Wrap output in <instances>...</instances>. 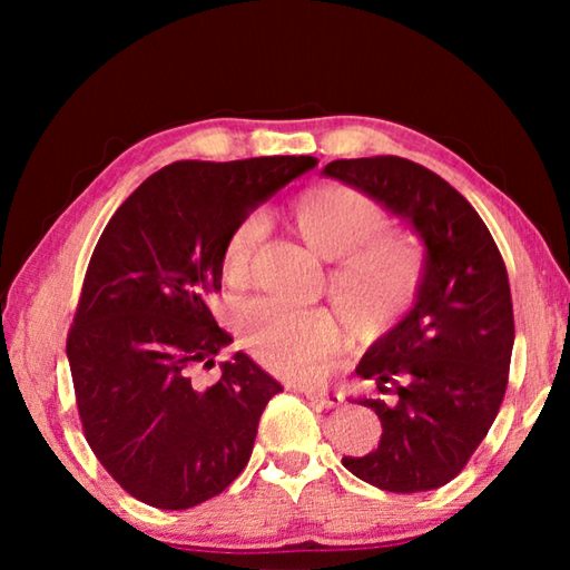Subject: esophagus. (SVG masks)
I'll return each mask as SVG.
<instances>
[{
  "mask_svg": "<svg viewBox=\"0 0 570 570\" xmlns=\"http://www.w3.org/2000/svg\"><path fill=\"white\" fill-rule=\"evenodd\" d=\"M298 392L306 394V397L314 400L316 404H322V407H340L342 404L340 394L330 392L326 387H322V384H304V387H298Z\"/></svg>",
  "mask_w": 570,
  "mask_h": 570,
  "instance_id": "34e87169",
  "label": "esophagus"
}]
</instances>
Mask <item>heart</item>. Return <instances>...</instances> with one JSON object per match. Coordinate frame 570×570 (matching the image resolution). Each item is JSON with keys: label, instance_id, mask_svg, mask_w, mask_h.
<instances>
[{"label": "heart", "instance_id": "heart-1", "mask_svg": "<svg viewBox=\"0 0 570 570\" xmlns=\"http://www.w3.org/2000/svg\"><path fill=\"white\" fill-rule=\"evenodd\" d=\"M292 220L316 254L330 258V294L360 336L387 332L417 302L424 282L422 240L387 226L384 208L346 183H320L294 200ZM264 216L248 214L220 246V274L230 286L250 276ZM238 334L266 370L286 380L320 374L340 352L342 326L332 308H286L266 298L240 306Z\"/></svg>", "mask_w": 570, "mask_h": 570}]
</instances>
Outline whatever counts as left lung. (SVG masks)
<instances>
[{
    "instance_id": "obj_1",
    "label": "left lung",
    "mask_w": 570,
    "mask_h": 570,
    "mask_svg": "<svg viewBox=\"0 0 570 570\" xmlns=\"http://www.w3.org/2000/svg\"><path fill=\"white\" fill-rule=\"evenodd\" d=\"M350 183L407 218L428 246L412 312L370 346L356 374L377 384L382 440L344 468L387 493L450 482L503 404L515 322L505 262L478 210L438 173L400 156L334 160Z\"/></svg>"
}]
</instances>
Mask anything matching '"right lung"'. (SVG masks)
Instances as JSON below:
<instances>
[{"mask_svg":"<svg viewBox=\"0 0 570 570\" xmlns=\"http://www.w3.org/2000/svg\"><path fill=\"white\" fill-rule=\"evenodd\" d=\"M312 156L178 160L115 210L92 250L67 332L77 412L100 465L140 503L186 510L234 482L282 384L244 352L216 364L230 334L210 314L220 246L240 218L314 168Z\"/></svg>","mask_w":570,"mask_h":570,"instance_id":"1","label":"right lung"}]
</instances>
